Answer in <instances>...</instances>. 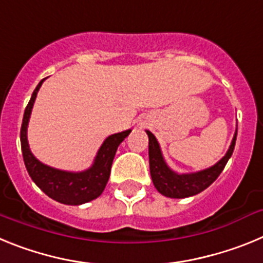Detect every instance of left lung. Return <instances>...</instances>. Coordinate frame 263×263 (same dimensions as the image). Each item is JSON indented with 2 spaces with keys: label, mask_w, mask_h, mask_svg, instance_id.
<instances>
[{
  "label": "left lung",
  "mask_w": 263,
  "mask_h": 263,
  "mask_svg": "<svg viewBox=\"0 0 263 263\" xmlns=\"http://www.w3.org/2000/svg\"><path fill=\"white\" fill-rule=\"evenodd\" d=\"M146 133L148 136V164H150L153 183L159 194L167 197H173V199L194 196L210 187L222 173L225 164L233 154L237 138L236 132L227 154L210 168L192 174H176L164 162L159 143L154 134L148 130H146Z\"/></svg>",
  "instance_id": "obj_1"
}]
</instances>
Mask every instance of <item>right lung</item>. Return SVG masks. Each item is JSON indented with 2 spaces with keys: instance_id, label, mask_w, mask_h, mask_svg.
<instances>
[{
  "instance_id": "1",
  "label": "right lung",
  "mask_w": 263,
  "mask_h": 263,
  "mask_svg": "<svg viewBox=\"0 0 263 263\" xmlns=\"http://www.w3.org/2000/svg\"><path fill=\"white\" fill-rule=\"evenodd\" d=\"M43 81L45 79L41 80V83L34 89L23 115L22 126H21V147H22L23 162L32 182L48 197L67 205H80L93 200L103 194L109 180L111 163L115 159L117 147L129 136L132 130H125L121 133L109 136L100 147L92 167L85 171L69 173L43 164L32 155L27 142V125H29L30 115L36 99V93Z\"/></svg>"
}]
</instances>
